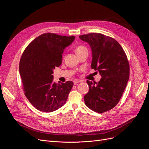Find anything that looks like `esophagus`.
Segmentation results:
<instances>
[{
    "mask_svg": "<svg viewBox=\"0 0 149 149\" xmlns=\"http://www.w3.org/2000/svg\"><path fill=\"white\" fill-rule=\"evenodd\" d=\"M81 81L80 80H74V81H73V83H74V84H76L77 83H81Z\"/></svg>",
    "mask_w": 149,
    "mask_h": 149,
    "instance_id": "34e87169",
    "label": "esophagus"
}]
</instances>
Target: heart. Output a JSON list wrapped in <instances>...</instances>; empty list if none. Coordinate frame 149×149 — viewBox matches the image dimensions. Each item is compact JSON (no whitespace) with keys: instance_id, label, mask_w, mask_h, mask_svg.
Segmentation results:
<instances>
[{"instance_id":"b5f03b06","label":"heart","mask_w":149,"mask_h":149,"mask_svg":"<svg viewBox=\"0 0 149 149\" xmlns=\"http://www.w3.org/2000/svg\"><path fill=\"white\" fill-rule=\"evenodd\" d=\"M85 50H87L86 48V47H84V46H83V45H79V46H78L76 48V49H75V52H76V53L82 52L85 51Z\"/></svg>"}]
</instances>
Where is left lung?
<instances>
[{"label": "left lung", "mask_w": 149, "mask_h": 149, "mask_svg": "<svg viewBox=\"0 0 149 149\" xmlns=\"http://www.w3.org/2000/svg\"><path fill=\"white\" fill-rule=\"evenodd\" d=\"M92 52V69L99 71L100 81H87L89 91L84 96L85 104L98 113L109 111L119 102L129 78V64L120 44L101 33L80 35Z\"/></svg>", "instance_id": "8db88e82"}]
</instances>
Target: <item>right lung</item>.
<instances>
[{"label": "right lung", "instance_id": "right-lung-1", "mask_svg": "<svg viewBox=\"0 0 149 149\" xmlns=\"http://www.w3.org/2000/svg\"><path fill=\"white\" fill-rule=\"evenodd\" d=\"M75 39L55 33H44L34 39L24 50L19 71L25 95L36 109L46 112L63 106L73 82H53V70L62 63V54Z\"/></svg>", "mask_w": 149, "mask_h": 149}]
</instances>
